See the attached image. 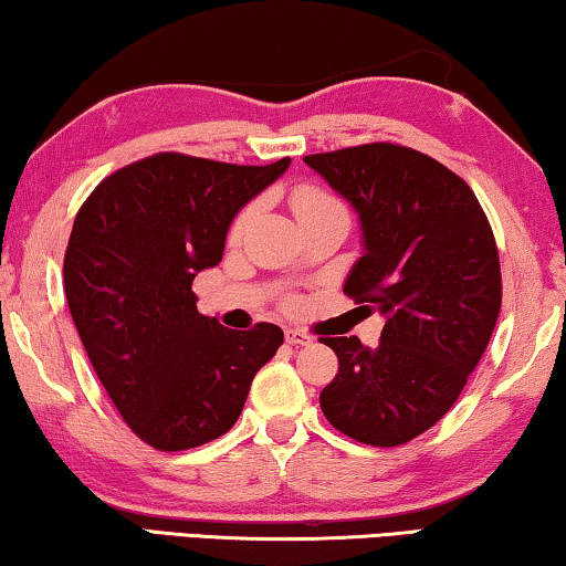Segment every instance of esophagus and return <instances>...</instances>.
Wrapping results in <instances>:
<instances>
[{
  "label": "esophagus",
  "mask_w": 566,
  "mask_h": 566,
  "mask_svg": "<svg viewBox=\"0 0 566 566\" xmlns=\"http://www.w3.org/2000/svg\"><path fill=\"white\" fill-rule=\"evenodd\" d=\"M285 342L293 344V347H306V344L314 342V337L301 329H285Z\"/></svg>",
  "instance_id": "1"
}]
</instances>
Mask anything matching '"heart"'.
Segmentation results:
<instances>
[{"instance_id": "obj_1", "label": "heart", "mask_w": 566, "mask_h": 566, "mask_svg": "<svg viewBox=\"0 0 566 566\" xmlns=\"http://www.w3.org/2000/svg\"><path fill=\"white\" fill-rule=\"evenodd\" d=\"M334 207H342V203L316 186L303 184V186L293 188V193H291V209H293V214H296L298 222L311 214H318V211L334 209ZM252 214H255V207L250 203V207H244L240 214L232 219V227H229V240H240V237L244 234V229H248V224H250Z\"/></svg>"}]
</instances>
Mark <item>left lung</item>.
Listing matches in <instances>:
<instances>
[{"label":"left lung","instance_id":"8db88e82","mask_svg":"<svg viewBox=\"0 0 566 566\" xmlns=\"http://www.w3.org/2000/svg\"><path fill=\"white\" fill-rule=\"evenodd\" d=\"M303 160L363 222L365 255L344 293L385 316L378 347L322 337L339 370L318 403L344 437L400 447L454 406L493 337L503 301L493 227L464 178L413 147L367 143Z\"/></svg>","mask_w":566,"mask_h":566}]
</instances>
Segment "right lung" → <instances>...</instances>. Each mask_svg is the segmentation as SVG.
<instances>
[{
  "label": "right lung",
  "mask_w": 566,
  "mask_h": 566,
  "mask_svg": "<svg viewBox=\"0 0 566 566\" xmlns=\"http://www.w3.org/2000/svg\"><path fill=\"white\" fill-rule=\"evenodd\" d=\"M291 158L234 166L155 153L114 170L73 219L63 289L96 378L137 439L184 452L232 429L275 324L227 329L196 308L193 277L222 260L237 211Z\"/></svg>",
  "instance_id": "add662e5"
}]
</instances>
